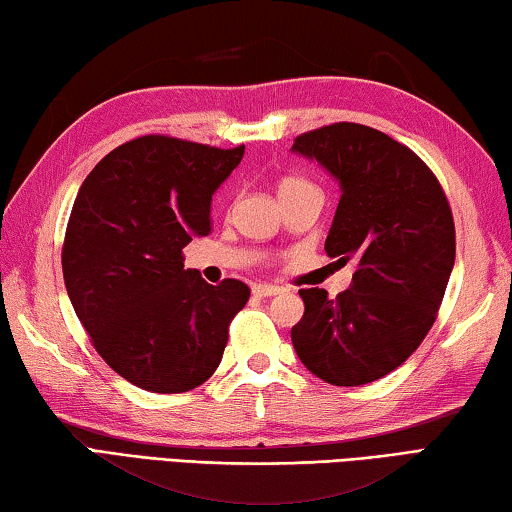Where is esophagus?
Segmentation results:
<instances>
[{"label":"esophagus","instance_id":"esophagus-1","mask_svg":"<svg viewBox=\"0 0 512 512\" xmlns=\"http://www.w3.org/2000/svg\"><path fill=\"white\" fill-rule=\"evenodd\" d=\"M281 292H283V288H279V285H270V283L254 285L256 297H276V294H281Z\"/></svg>","mask_w":512,"mask_h":512}]
</instances>
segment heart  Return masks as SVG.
Segmentation results:
<instances>
[{
    "label": "heart",
    "instance_id": "b5f03b06",
    "mask_svg": "<svg viewBox=\"0 0 512 512\" xmlns=\"http://www.w3.org/2000/svg\"><path fill=\"white\" fill-rule=\"evenodd\" d=\"M299 184H306V182H301V179H294V177H285V179H281V184H279V193L288 191V188H294Z\"/></svg>",
    "mask_w": 512,
    "mask_h": 512
}]
</instances>
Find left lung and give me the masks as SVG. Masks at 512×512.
Returning <instances> with one entry per match:
<instances>
[{"mask_svg": "<svg viewBox=\"0 0 512 512\" xmlns=\"http://www.w3.org/2000/svg\"><path fill=\"white\" fill-rule=\"evenodd\" d=\"M292 150L342 186L326 254L355 261L353 285L335 299L299 290L294 351L324 382L360 387L398 369L434 326L456 254L452 209L425 161L369 125H324Z\"/></svg>", "mask_w": 512, "mask_h": 512, "instance_id": "obj_1", "label": "left lung"}]
</instances>
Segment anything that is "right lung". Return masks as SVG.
<instances>
[{
  "label": "right lung",
  "mask_w": 512,
  "mask_h": 512,
  "mask_svg": "<svg viewBox=\"0 0 512 512\" xmlns=\"http://www.w3.org/2000/svg\"><path fill=\"white\" fill-rule=\"evenodd\" d=\"M229 150L164 134L114 148L71 209L62 276L80 324L110 369L152 393H184L218 369L249 288L209 285L182 249L209 236L211 200L240 164Z\"/></svg>",
  "instance_id": "add662e5"
}]
</instances>
